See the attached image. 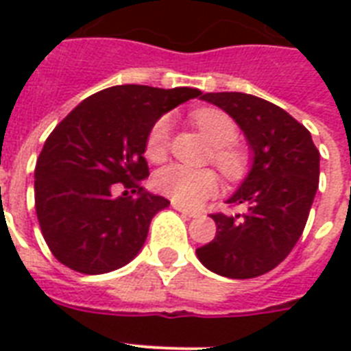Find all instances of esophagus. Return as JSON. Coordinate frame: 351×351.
Listing matches in <instances>:
<instances>
[{"mask_svg": "<svg viewBox=\"0 0 351 351\" xmlns=\"http://www.w3.org/2000/svg\"><path fill=\"white\" fill-rule=\"evenodd\" d=\"M173 208L176 209V211H180V213H184V215H187V217H191V219H195V217H198V211H195V209H189V208H186V206H184V204H180V202H175V200H173Z\"/></svg>", "mask_w": 351, "mask_h": 351, "instance_id": "obj_1", "label": "esophagus"}]
</instances>
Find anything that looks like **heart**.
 <instances>
[{
    "label": "heart",
    "mask_w": 351,
    "mask_h": 351,
    "mask_svg": "<svg viewBox=\"0 0 351 351\" xmlns=\"http://www.w3.org/2000/svg\"><path fill=\"white\" fill-rule=\"evenodd\" d=\"M191 120L213 143V164L226 178H239L250 165V154L240 143L237 121L222 109L204 107L191 114ZM171 117L162 114L154 121L145 138L143 153L151 162H162L169 153ZM154 186L173 200L186 206H198L206 198L213 197L219 187V180L211 169H195L182 164H171L160 169L154 176Z\"/></svg>",
    "instance_id": "heart-1"
}]
</instances>
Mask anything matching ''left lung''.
Here are the masks:
<instances>
[{
    "mask_svg": "<svg viewBox=\"0 0 351 351\" xmlns=\"http://www.w3.org/2000/svg\"><path fill=\"white\" fill-rule=\"evenodd\" d=\"M224 109L253 149V167L228 200L245 211L213 213L217 234L197 255L211 271L253 278L271 271L304 231L319 187V149L310 131L271 101L244 93H206Z\"/></svg>",
    "mask_w": 351,
    "mask_h": 351,
    "instance_id": "obj_1",
    "label": "left lung"
}]
</instances>
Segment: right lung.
Instances as JSON below:
<instances>
[{"instance_id":"1","label":"right lung","mask_w":351,"mask_h":351,"mask_svg":"<svg viewBox=\"0 0 351 351\" xmlns=\"http://www.w3.org/2000/svg\"><path fill=\"white\" fill-rule=\"evenodd\" d=\"M202 93L114 85L85 98L45 140L34 169V206L49 250L63 266L85 275L131 262L149 224L169 200L149 193L143 158L154 121ZM126 191L114 197V189Z\"/></svg>"}]
</instances>
